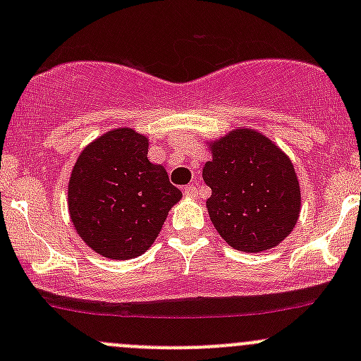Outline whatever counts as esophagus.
Wrapping results in <instances>:
<instances>
[{
	"label": "esophagus",
	"instance_id": "obj_1",
	"mask_svg": "<svg viewBox=\"0 0 361 361\" xmlns=\"http://www.w3.org/2000/svg\"><path fill=\"white\" fill-rule=\"evenodd\" d=\"M183 194L187 195L188 199H195V197H197V188H195L194 185H188V187H185Z\"/></svg>",
	"mask_w": 361,
	"mask_h": 361
}]
</instances>
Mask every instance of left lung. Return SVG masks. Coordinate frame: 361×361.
I'll use <instances>...</instances> for the list:
<instances>
[{"mask_svg": "<svg viewBox=\"0 0 361 361\" xmlns=\"http://www.w3.org/2000/svg\"><path fill=\"white\" fill-rule=\"evenodd\" d=\"M202 178L211 188L207 213L228 246L271 250L293 231L300 187L288 155L253 129H234L209 145Z\"/></svg>", "mask_w": 361, "mask_h": 361, "instance_id": "8db88e82", "label": "left lung"}]
</instances>
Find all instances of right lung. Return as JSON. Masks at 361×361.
Instances as JSON below:
<instances>
[{
	"label": "right lung",
	"instance_id": "1",
	"mask_svg": "<svg viewBox=\"0 0 361 361\" xmlns=\"http://www.w3.org/2000/svg\"><path fill=\"white\" fill-rule=\"evenodd\" d=\"M180 199L167 171L148 160L147 136L129 127L87 145L68 185L76 232L96 253L113 260H129L150 248Z\"/></svg>",
	"mask_w": 361,
	"mask_h": 361
}]
</instances>
